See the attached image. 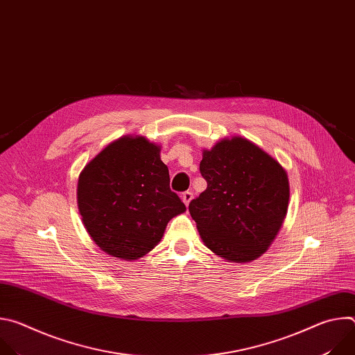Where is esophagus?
I'll return each mask as SVG.
<instances>
[{"label":"esophagus","mask_w":355,"mask_h":355,"mask_svg":"<svg viewBox=\"0 0 355 355\" xmlns=\"http://www.w3.org/2000/svg\"><path fill=\"white\" fill-rule=\"evenodd\" d=\"M181 198H182V200H184V204L188 207V205H189V202H191V199L193 198V193H192L191 191H185V192H182Z\"/></svg>","instance_id":"obj_1"}]
</instances>
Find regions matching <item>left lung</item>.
I'll use <instances>...</instances> for the list:
<instances>
[{
	"mask_svg": "<svg viewBox=\"0 0 355 355\" xmlns=\"http://www.w3.org/2000/svg\"><path fill=\"white\" fill-rule=\"evenodd\" d=\"M199 171L208 187L189 202V214L200 239L225 260L259 259L288 211L285 170L254 143L233 137L204 150Z\"/></svg>",
	"mask_w": 355,
	"mask_h": 355,
	"instance_id": "obj_1",
	"label": "left lung"
}]
</instances>
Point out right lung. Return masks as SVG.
Returning <instances> with one entry per match:
<instances>
[{
    "mask_svg": "<svg viewBox=\"0 0 355 355\" xmlns=\"http://www.w3.org/2000/svg\"><path fill=\"white\" fill-rule=\"evenodd\" d=\"M78 209L95 244L121 260H137L185 211L170 189L160 146L141 136L121 137L92 159L78 180Z\"/></svg>",
    "mask_w": 355,
    "mask_h": 355,
    "instance_id": "right-lung-1",
    "label": "right lung"
}]
</instances>
